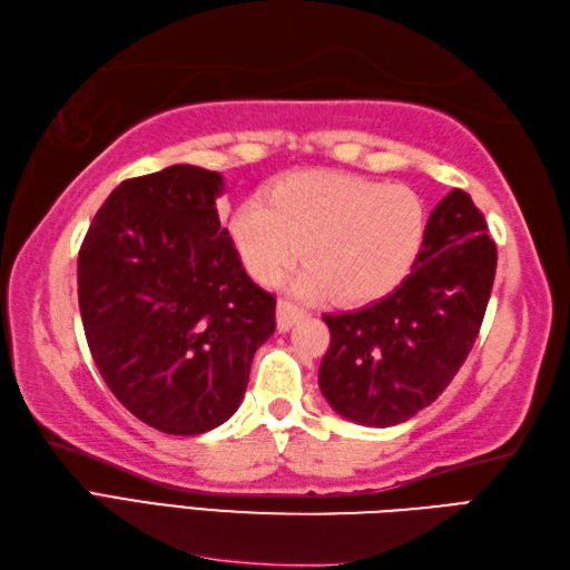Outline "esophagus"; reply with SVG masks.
I'll return each instance as SVG.
<instances>
[{
	"label": "esophagus",
	"mask_w": 570,
	"mask_h": 570,
	"mask_svg": "<svg viewBox=\"0 0 570 570\" xmlns=\"http://www.w3.org/2000/svg\"><path fill=\"white\" fill-rule=\"evenodd\" d=\"M304 316H307V312L297 307V304L287 302V299L277 302V328H281V331H289Z\"/></svg>",
	"instance_id": "1"
}]
</instances>
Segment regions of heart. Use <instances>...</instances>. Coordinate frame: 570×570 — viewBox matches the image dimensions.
Segmentation results:
<instances>
[{
    "mask_svg": "<svg viewBox=\"0 0 570 570\" xmlns=\"http://www.w3.org/2000/svg\"><path fill=\"white\" fill-rule=\"evenodd\" d=\"M425 234L423 200L406 186H384L336 171L289 174L268 203L252 198L232 217L244 266L271 281L297 254V293L341 302L384 295L409 273Z\"/></svg>",
    "mask_w": 570,
    "mask_h": 570,
    "instance_id": "obj_1",
    "label": "heart"
}]
</instances>
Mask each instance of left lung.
<instances>
[{
    "label": "left lung",
    "mask_w": 570,
    "mask_h": 570,
    "mask_svg": "<svg viewBox=\"0 0 570 570\" xmlns=\"http://www.w3.org/2000/svg\"><path fill=\"white\" fill-rule=\"evenodd\" d=\"M495 261L483 215L454 188L430 213L421 254L392 295L324 314L331 345L318 386L331 409L353 423L386 428L433 404L479 336Z\"/></svg>",
    "instance_id": "8db88e82"
}]
</instances>
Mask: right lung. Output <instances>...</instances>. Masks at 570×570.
Returning a JSON list of instances; mask_svg holds the SVG:
<instances>
[{
  "label": "right lung",
  "mask_w": 570,
  "mask_h": 570,
  "mask_svg": "<svg viewBox=\"0 0 570 570\" xmlns=\"http://www.w3.org/2000/svg\"><path fill=\"white\" fill-rule=\"evenodd\" d=\"M217 171L174 164L128 178L79 248V312L96 367L135 419L198 435L239 409L275 297L219 225Z\"/></svg>",
  "instance_id": "right-lung-1"
}]
</instances>
